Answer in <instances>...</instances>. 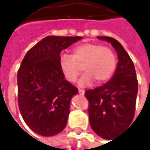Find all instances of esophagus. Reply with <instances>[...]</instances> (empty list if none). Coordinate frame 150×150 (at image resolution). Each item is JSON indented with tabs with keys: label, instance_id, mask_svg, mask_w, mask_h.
I'll return each instance as SVG.
<instances>
[{
	"label": "esophagus",
	"instance_id": "1",
	"mask_svg": "<svg viewBox=\"0 0 150 150\" xmlns=\"http://www.w3.org/2000/svg\"><path fill=\"white\" fill-rule=\"evenodd\" d=\"M78 91H79V94L81 95V96H84V94H85V91H84V90H82V89H79V90H78Z\"/></svg>",
	"mask_w": 150,
	"mask_h": 150
}]
</instances>
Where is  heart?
I'll use <instances>...</instances> for the list:
<instances>
[{
    "instance_id": "b5f03b06",
    "label": "heart",
    "mask_w": 150,
    "mask_h": 150,
    "mask_svg": "<svg viewBox=\"0 0 150 150\" xmlns=\"http://www.w3.org/2000/svg\"><path fill=\"white\" fill-rule=\"evenodd\" d=\"M60 70L65 79L75 81L83 69L86 70L79 81L81 86H86L94 81L104 83L112 78L116 69L117 59L113 51L101 44L86 42L76 46L73 55L61 54L59 59Z\"/></svg>"
}]
</instances>
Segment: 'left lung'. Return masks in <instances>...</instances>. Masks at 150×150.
Returning a JSON list of instances; mask_svg holds the SVG:
<instances>
[{"label": "left lung", "instance_id": "8db88e82", "mask_svg": "<svg viewBox=\"0 0 150 150\" xmlns=\"http://www.w3.org/2000/svg\"><path fill=\"white\" fill-rule=\"evenodd\" d=\"M110 42L118 63L112 79L99 87L87 90L88 113L92 130L105 139H112L132 123L138 94L134 62L120 42L111 37H97Z\"/></svg>", "mask_w": 150, "mask_h": 150}]
</instances>
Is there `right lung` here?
Instances as JSON below:
<instances>
[{
    "mask_svg": "<svg viewBox=\"0 0 150 150\" xmlns=\"http://www.w3.org/2000/svg\"><path fill=\"white\" fill-rule=\"evenodd\" d=\"M81 37L48 36L28 50L17 72L18 106L24 122L36 134L54 136L67 124L69 104L78 89L64 79L60 53Z\"/></svg>",
    "mask_w": 150,
    "mask_h": 150,
    "instance_id": "add662e5",
    "label": "right lung"
}]
</instances>
